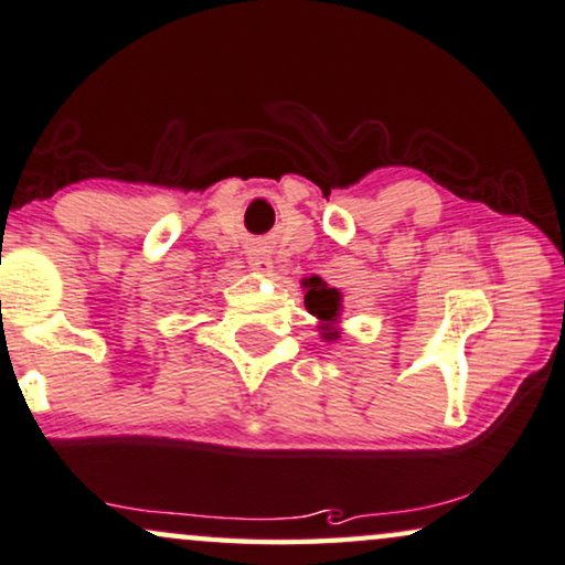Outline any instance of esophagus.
<instances>
[{"mask_svg":"<svg viewBox=\"0 0 565 565\" xmlns=\"http://www.w3.org/2000/svg\"><path fill=\"white\" fill-rule=\"evenodd\" d=\"M248 265H252V269H256V273L262 275H273V256H269L267 248L256 246L248 252Z\"/></svg>","mask_w":565,"mask_h":565,"instance_id":"34e87169","label":"esophagus"}]
</instances>
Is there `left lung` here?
I'll return each mask as SVG.
<instances>
[{
  "label": "left lung",
  "mask_w": 565,
  "mask_h": 565,
  "mask_svg": "<svg viewBox=\"0 0 565 565\" xmlns=\"http://www.w3.org/2000/svg\"><path fill=\"white\" fill-rule=\"evenodd\" d=\"M303 285L306 296L303 303L309 309L311 317H317L319 321V334L324 342H334L340 340L342 329H340V317H342V292L332 288V285L321 280L319 275L303 277L300 280Z\"/></svg>",
  "instance_id": "8db88e82"
}]
</instances>
